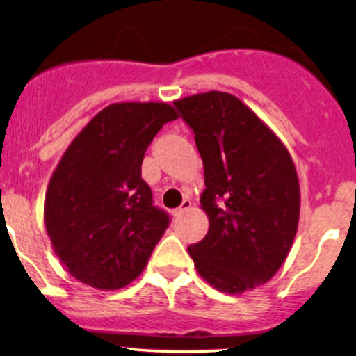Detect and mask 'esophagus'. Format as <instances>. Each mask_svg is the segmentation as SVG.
Segmentation results:
<instances>
[{"instance_id":"esophagus-1","label":"esophagus","mask_w":356,"mask_h":356,"mask_svg":"<svg viewBox=\"0 0 356 356\" xmlns=\"http://www.w3.org/2000/svg\"><path fill=\"white\" fill-rule=\"evenodd\" d=\"M191 206H193L191 199H184V201H182V204L179 206L177 209H174V216H181V214H184L186 211L191 209Z\"/></svg>"}]
</instances>
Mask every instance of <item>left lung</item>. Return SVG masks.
Wrapping results in <instances>:
<instances>
[{
	"instance_id": "8db88e82",
	"label": "left lung",
	"mask_w": 356,
	"mask_h": 356,
	"mask_svg": "<svg viewBox=\"0 0 356 356\" xmlns=\"http://www.w3.org/2000/svg\"><path fill=\"white\" fill-rule=\"evenodd\" d=\"M204 165L208 235L191 245L199 275L228 294L275 275L299 222L298 172L287 148L236 96L209 91L174 101Z\"/></svg>"
}]
</instances>
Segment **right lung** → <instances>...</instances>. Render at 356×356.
<instances>
[{"label":"right lung","instance_id":"right-lung-1","mask_svg":"<svg viewBox=\"0 0 356 356\" xmlns=\"http://www.w3.org/2000/svg\"><path fill=\"white\" fill-rule=\"evenodd\" d=\"M177 120L167 103H115L89 121L54 170L45 228L69 273L115 291L143 272L170 218L154 206L142 162L160 128Z\"/></svg>","mask_w":356,"mask_h":356}]
</instances>
